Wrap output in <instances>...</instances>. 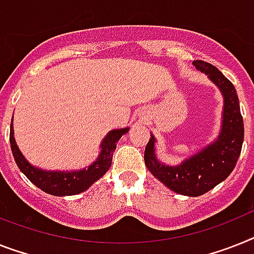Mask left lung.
Here are the masks:
<instances>
[{"label": "left lung", "mask_w": 254, "mask_h": 254, "mask_svg": "<svg viewBox=\"0 0 254 254\" xmlns=\"http://www.w3.org/2000/svg\"><path fill=\"white\" fill-rule=\"evenodd\" d=\"M196 70L207 75L223 96L221 131L217 139L177 165H165L157 158L156 137L150 133L144 161L153 177L183 196L197 197L213 190L232 173L244 140V123L235 87L221 71L204 61L192 62Z\"/></svg>", "instance_id": "1"}]
</instances>
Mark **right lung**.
I'll use <instances>...</instances> for the list:
<instances>
[{"label":"right lung","mask_w":254,"mask_h":254,"mask_svg":"<svg viewBox=\"0 0 254 254\" xmlns=\"http://www.w3.org/2000/svg\"><path fill=\"white\" fill-rule=\"evenodd\" d=\"M128 131L129 127L112 129L101 141V145H100L101 152L96 161H93L88 167L72 170V171H60V170L50 171V170H43L31 165L16 145L12 122L10 126V145H11L12 156L19 170L36 187L53 196H72V194L84 192L94 182H97L100 178L104 177L112 166L113 153L117 148L119 139Z\"/></svg>","instance_id":"obj_1"}]
</instances>
